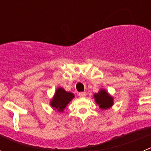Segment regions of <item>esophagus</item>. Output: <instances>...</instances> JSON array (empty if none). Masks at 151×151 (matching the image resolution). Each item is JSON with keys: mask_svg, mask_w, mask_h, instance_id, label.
<instances>
[{"mask_svg": "<svg viewBox=\"0 0 151 151\" xmlns=\"http://www.w3.org/2000/svg\"><path fill=\"white\" fill-rule=\"evenodd\" d=\"M86 95H87V93H86V92H80L79 94H78V96H79L80 97H85Z\"/></svg>", "mask_w": 151, "mask_h": 151, "instance_id": "1", "label": "esophagus"}]
</instances>
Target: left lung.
Masks as SVG:
<instances>
[{"label": "left lung", "instance_id": "left-lung-1", "mask_svg": "<svg viewBox=\"0 0 151 151\" xmlns=\"http://www.w3.org/2000/svg\"><path fill=\"white\" fill-rule=\"evenodd\" d=\"M94 98L95 102L102 110H106L108 108H110L113 104V97L108 94L104 89H101L98 93H95L94 94Z\"/></svg>", "mask_w": 151, "mask_h": 151}]
</instances>
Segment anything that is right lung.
<instances>
[{"instance_id":"obj_1","label":"right lung","mask_w":151,"mask_h":151,"mask_svg":"<svg viewBox=\"0 0 151 151\" xmlns=\"http://www.w3.org/2000/svg\"><path fill=\"white\" fill-rule=\"evenodd\" d=\"M74 94L67 92L63 88H58L55 92L53 99L50 101V106L60 112H63L67 104L74 98Z\"/></svg>"}]
</instances>
